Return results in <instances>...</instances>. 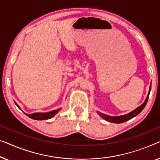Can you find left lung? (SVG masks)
Segmentation results:
<instances>
[{
  "mask_svg": "<svg viewBox=\"0 0 160 160\" xmlns=\"http://www.w3.org/2000/svg\"><path fill=\"white\" fill-rule=\"evenodd\" d=\"M151 87H152V85H150L149 91H148V96H147V98H146L145 102H143L142 104L140 106V107H138V108H136V109L133 110V111H132L131 112H130V113H128L127 114H125V115L118 116V117H111V116L107 115V114H102V113H101V112H97L98 114H99V115L102 117L103 119H104L105 120L108 121V122H114V123H122V122H126V121L130 120V119L133 118L134 117H136V115H138V114L140 113V112L142 111L143 109H144V107H146V105H147V102H148V96H149V93H150V91H151Z\"/></svg>",
  "mask_w": 160,
  "mask_h": 160,
  "instance_id": "left-lung-1",
  "label": "left lung"
}]
</instances>
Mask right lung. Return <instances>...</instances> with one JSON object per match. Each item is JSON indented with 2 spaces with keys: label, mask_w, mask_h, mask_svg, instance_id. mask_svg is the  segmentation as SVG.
I'll return each instance as SVG.
<instances>
[{
  "label": "right lung",
  "mask_w": 160,
  "mask_h": 160,
  "mask_svg": "<svg viewBox=\"0 0 160 160\" xmlns=\"http://www.w3.org/2000/svg\"><path fill=\"white\" fill-rule=\"evenodd\" d=\"M16 103V105L17 106L18 108L20 109V107H19V105L17 104V103L14 102ZM61 109H58L57 110H53V111L49 112H46V113H40V112H38V113H33V114H25L27 116H28L29 118L33 119V120H48V119L52 118L53 116L56 115Z\"/></svg>",
  "instance_id": "1"
}]
</instances>
